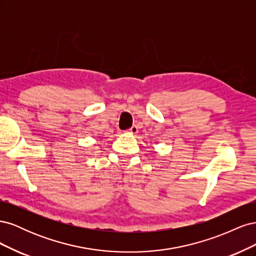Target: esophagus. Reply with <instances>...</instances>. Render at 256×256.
<instances>
[{"instance_id": "obj_1", "label": "esophagus", "mask_w": 256, "mask_h": 256, "mask_svg": "<svg viewBox=\"0 0 256 256\" xmlns=\"http://www.w3.org/2000/svg\"><path fill=\"white\" fill-rule=\"evenodd\" d=\"M127 132H129L131 134H138V127L136 126H132L127 131Z\"/></svg>"}]
</instances>
